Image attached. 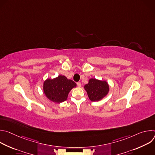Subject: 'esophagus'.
Returning a JSON list of instances; mask_svg holds the SVG:
<instances>
[{
  "mask_svg": "<svg viewBox=\"0 0 155 155\" xmlns=\"http://www.w3.org/2000/svg\"><path fill=\"white\" fill-rule=\"evenodd\" d=\"M77 84V86H78V87H80L81 86V83H80V82H78Z\"/></svg>",
  "mask_w": 155,
  "mask_h": 155,
  "instance_id": "1",
  "label": "esophagus"
}]
</instances>
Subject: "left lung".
Listing matches in <instances>:
<instances>
[{
	"label": "left lung",
	"mask_w": 155,
	"mask_h": 155,
	"mask_svg": "<svg viewBox=\"0 0 155 155\" xmlns=\"http://www.w3.org/2000/svg\"><path fill=\"white\" fill-rule=\"evenodd\" d=\"M89 99L93 101H99L107 96L109 91V85L106 81L91 78L84 86Z\"/></svg>",
	"instance_id": "left-lung-1"
}]
</instances>
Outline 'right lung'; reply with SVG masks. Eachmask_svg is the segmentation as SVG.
Wrapping results in <instances>:
<instances>
[{
    "label": "right lung",
    "instance_id": "obj_1",
    "mask_svg": "<svg viewBox=\"0 0 155 155\" xmlns=\"http://www.w3.org/2000/svg\"><path fill=\"white\" fill-rule=\"evenodd\" d=\"M76 83L64 75H59L53 79H47L43 82V92L46 97L56 103H61L67 100L68 94Z\"/></svg>",
    "mask_w": 155,
    "mask_h": 155
}]
</instances>
